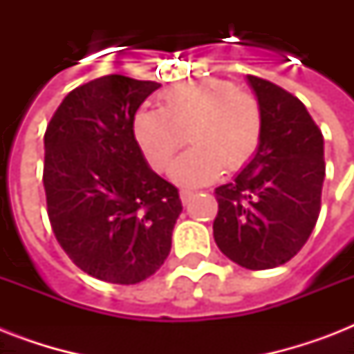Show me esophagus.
<instances>
[{
    "label": "esophagus",
    "instance_id": "esophagus-1",
    "mask_svg": "<svg viewBox=\"0 0 354 354\" xmlns=\"http://www.w3.org/2000/svg\"><path fill=\"white\" fill-rule=\"evenodd\" d=\"M193 194L194 193H193V191H191V189H180V198H182L183 204H187L189 198H191Z\"/></svg>",
    "mask_w": 354,
    "mask_h": 354
}]
</instances>
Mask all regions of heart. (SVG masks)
<instances>
[{
  "instance_id": "heart-1",
  "label": "heart",
  "mask_w": 354,
  "mask_h": 354,
  "mask_svg": "<svg viewBox=\"0 0 354 354\" xmlns=\"http://www.w3.org/2000/svg\"><path fill=\"white\" fill-rule=\"evenodd\" d=\"M263 127V110L253 93L239 90L232 80L202 79L163 91L160 110H138L132 133L156 172L169 171L187 133L193 149L176 161L172 178L194 185L215 180L224 169H244L261 145Z\"/></svg>"
}]
</instances>
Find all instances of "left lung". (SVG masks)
<instances>
[{"label": "left lung", "mask_w": 354, "mask_h": 354, "mask_svg": "<svg viewBox=\"0 0 354 354\" xmlns=\"http://www.w3.org/2000/svg\"><path fill=\"white\" fill-rule=\"evenodd\" d=\"M263 110L257 154L233 182L215 189L213 235L248 270L288 263L318 222L325 178L324 136L297 97L248 75Z\"/></svg>", "instance_id": "left-lung-1"}]
</instances>
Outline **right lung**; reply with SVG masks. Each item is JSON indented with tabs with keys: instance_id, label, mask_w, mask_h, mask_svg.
<instances>
[{
	"instance_id": "1",
	"label": "right lung",
	"mask_w": 354,
	"mask_h": 354,
	"mask_svg": "<svg viewBox=\"0 0 354 354\" xmlns=\"http://www.w3.org/2000/svg\"><path fill=\"white\" fill-rule=\"evenodd\" d=\"M104 75L64 97L44 133V189L58 244L91 277L136 285L171 252L182 200L145 161L133 115L160 88Z\"/></svg>"
}]
</instances>
